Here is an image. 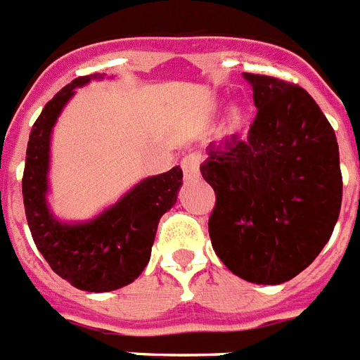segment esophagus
I'll return each mask as SVG.
<instances>
[{
  "instance_id": "obj_1",
  "label": "esophagus",
  "mask_w": 360,
  "mask_h": 360,
  "mask_svg": "<svg viewBox=\"0 0 360 360\" xmlns=\"http://www.w3.org/2000/svg\"><path fill=\"white\" fill-rule=\"evenodd\" d=\"M200 154L191 153L184 156L182 160V169L186 178H195L198 174V167H200Z\"/></svg>"
}]
</instances>
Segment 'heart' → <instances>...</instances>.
<instances>
[{"label":"heart","mask_w":360,"mask_h":360,"mask_svg":"<svg viewBox=\"0 0 360 360\" xmlns=\"http://www.w3.org/2000/svg\"><path fill=\"white\" fill-rule=\"evenodd\" d=\"M239 121H240V114L237 112V110H233V112H231V124H239Z\"/></svg>","instance_id":"heart-1"}]
</instances>
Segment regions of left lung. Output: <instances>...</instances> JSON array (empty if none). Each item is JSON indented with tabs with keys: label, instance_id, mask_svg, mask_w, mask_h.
Segmentation results:
<instances>
[{
	"label": "left lung",
	"instance_id": "8db88e82",
	"mask_svg": "<svg viewBox=\"0 0 360 360\" xmlns=\"http://www.w3.org/2000/svg\"><path fill=\"white\" fill-rule=\"evenodd\" d=\"M257 115L246 138L207 147L200 173L215 191V254L252 283L280 285L322 252L342 204L333 127L304 88L243 73Z\"/></svg>",
	"mask_w": 360,
	"mask_h": 360
}]
</instances>
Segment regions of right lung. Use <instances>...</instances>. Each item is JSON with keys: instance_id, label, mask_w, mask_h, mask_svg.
<instances>
[{"instance_id": "1", "label": "right lung", "mask_w": 360, "mask_h": 360, "mask_svg": "<svg viewBox=\"0 0 360 360\" xmlns=\"http://www.w3.org/2000/svg\"><path fill=\"white\" fill-rule=\"evenodd\" d=\"M103 75L77 77L53 97L32 124L22 191L32 240L62 280L88 292H108L132 283L150 259L158 222L174 206L182 169L145 178L120 202L88 222L56 221L46 200L49 143L62 108L75 88Z\"/></svg>"}]
</instances>
